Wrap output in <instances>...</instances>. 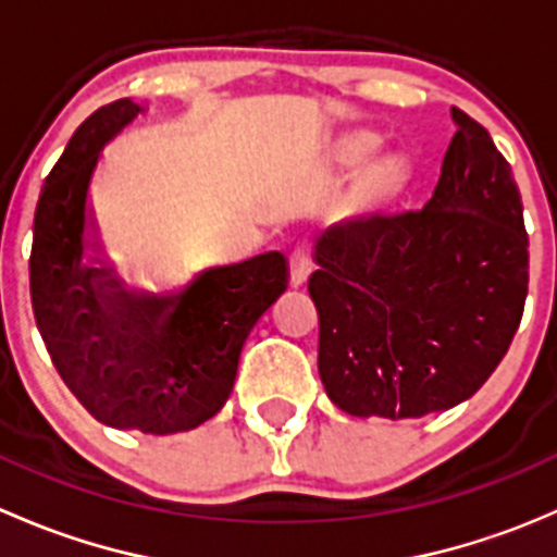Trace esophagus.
<instances>
[{"label":"esophagus","instance_id":"obj_1","mask_svg":"<svg viewBox=\"0 0 557 557\" xmlns=\"http://www.w3.org/2000/svg\"><path fill=\"white\" fill-rule=\"evenodd\" d=\"M310 272H312L310 245L299 243L294 247V250H290V256H288V283L294 285V288H299V285L307 283Z\"/></svg>","mask_w":557,"mask_h":557}]
</instances>
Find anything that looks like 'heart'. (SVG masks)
Here are the masks:
<instances>
[{"mask_svg":"<svg viewBox=\"0 0 557 557\" xmlns=\"http://www.w3.org/2000/svg\"><path fill=\"white\" fill-rule=\"evenodd\" d=\"M380 137L377 134H369V132H356V134H347L345 139L334 145V161L339 166H358L369 159V156L377 150ZM404 180V159L396 153H385L377 156L372 164L367 166L358 180V188H356V199L358 201H377L391 196L393 190H398Z\"/></svg>","mask_w":557,"mask_h":557,"instance_id":"b5f03b06","label":"heart"}]
</instances>
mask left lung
Masks as SVG:
<instances>
[{"instance_id":"1","label":"left lung","mask_w":557,"mask_h":557,"mask_svg":"<svg viewBox=\"0 0 557 557\" xmlns=\"http://www.w3.org/2000/svg\"><path fill=\"white\" fill-rule=\"evenodd\" d=\"M453 117L458 132L425 207L345 218L314 245L318 372L356 418H423L466 401L520 325L518 183L487 128L458 107Z\"/></svg>"}]
</instances>
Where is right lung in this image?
<instances>
[{
    "instance_id": "1",
    "label": "right lung",
    "mask_w": 557,
    "mask_h": 557,
    "mask_svg": "<svg viewBox=\"0 0 557 557\" xmlns=\"http://www.w3.org/2000/svg\"><path fill=\"white\" fill-rule=\"evenodd\" d=\"M137 112L132 99L99 107L45 177L29 288L50 361L77 401L112 429L164 436L223 407L247 334L288 272L269 250L156 288L107 261L88 194L104 145Z\"/></svg>"
}]
</instances>
